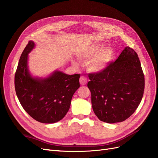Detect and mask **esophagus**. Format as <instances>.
Listing matches in <instances>:
<instances>
[{
  "label": "esophagus",
  "mask_w": 158,
  "mask_h": 158,
  "mask_svg": "<svg viewBox=\"0 0 158 158\" xmlns=\"http://www.w3.org/2000/svg\"><path fill=\"white\" fill-rule=\"evenodd\" d=\"M80 83L82 85H84L87 83V79L85 76H81L80 78Z\"/></svg>",
  "instance_id": "34e87169"
}]
</instances>
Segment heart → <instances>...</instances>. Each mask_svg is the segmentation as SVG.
I'll use <instances>...</instances> for the list:
<instances>
[{
	"mask_svg": "<svg viewBox=\"0 0 158 158\" xmlns=\"http://www.w3.org/2000/svg\"><path fill=\"white\" fill-rule=\"evenodd\" d=\"M96 44L91 45L80 52L78 56L82 61H88V69L92 73H100L106 70L114 58V50L113 47ZM73 64L76 63L73 62Z\"/></svg>",
	"mask_w": 158,
	"mask_h": 158,
	"instance_id": "obj_1",
	"label": "heart"
}]
</instances>
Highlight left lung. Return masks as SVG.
Returning <instances> with one entry per match:
<instances>
[{
	"label": "left lung",
	"mask_w": 158,
	"mask_h": 158,
	"mask_svg": "<svg viewBox=\"0 0 158 158\" xmlns=\"http://www.w3.org/2000/svg\"><path fill=\"white\" fill-rule=\"evenodd\" d=\"M89 78L92 108L100 121H125L141 102L144 76L138 55L131 47H125L105 70L89 74Z\"/></svg>",
	"instance_id": "1"
}]
</instances>
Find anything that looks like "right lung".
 Listing matches in <instances>:
<instances>
[{"mask_svg": "<svg viewBox=\"0 0 158 158\" xmlns=\"http://www.w3.org/2000/svg\"><path fill=\"white\" fill-rule=\"evenodd\" d=\"M34 47V42L30 41L21 55L14 78L16 93L22 107L33 118L42 123H55L69 111L72 98L80 88V74L55 70L44 78L33 77L27 60Z\"/></svg>", "mask_w": 158, "mask_h": 158, "instance_id": "1", "label": "right lung"}]
</instances>
